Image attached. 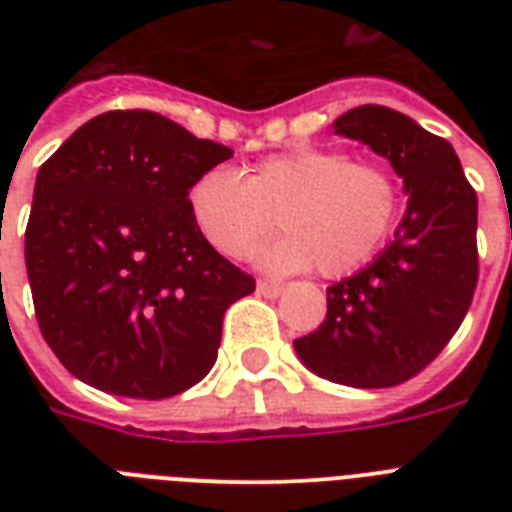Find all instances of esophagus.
I'll list each match as a JSON object with an SVG mask.
<instances>
[{
	"label": "esophagus",
	"instance_id": "34e87169",
	"mask_svg": "<svg viewBox=\"0 0 512 512\" xmlns=\"http://www.w3.org/2000/svg\"><path fill=\"white\" fill-rule=\"evenodd\" d=\"M281 284H276V281H265L260 279L257 281V295H263V297H279L281 295Z\"/></svg>",
	"mask_w": 512,
	"mask_h": 512
}]
</instances>
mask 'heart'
Wrapping results in <instances>:
<instances>
[{
	"mask_svg": "<svg viewBox=\"0 0 512 512\" xmlns=\"http://www.w3.org/2000/svg\"><path fill=\"white\" fill-rule=\"evenodd\" d=\"M201 236L241 260L273 231V268H308L337 279L358 271L388 241L401 212V183L380 162L348 159L337 148L297 146L249 164L244 177L209 170L188 191Z\"/></svg>",
	"mask_w": 512,
	"mask_h": 512,
	"instance_id": "heart-1",
	"label": "heart"
}]
</instances>
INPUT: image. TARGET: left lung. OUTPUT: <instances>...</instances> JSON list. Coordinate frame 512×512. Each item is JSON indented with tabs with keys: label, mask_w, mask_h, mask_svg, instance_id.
Instances as JSON below:
<instances>
[{
	"label": "left lung",
	"mask_w": 512,
	"mask_h": 512,
	"mask_svg": "<svg viewBox=\"0 0 512 512\" xmlns=\"http://www.w3.org/2000/svg\"><path fill=\"white\" fill-rule=\"evenodd\" d=\"M335 132L385 156L409 204L385 252L327 289V316L295 350L324 380L393 388L446 348L473 303L478 196L449 140L393 108H350Z\"/></svg>",
	"instance_id": "obj_1"
}]
</instances>
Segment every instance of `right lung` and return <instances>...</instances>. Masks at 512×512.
<instances>
[{"instance_id": "1", "label": "right lung", "mask_w": 512, "mask_h": 512, "mask_svg": "<svg viewBox=\"0 0 512 512\" xmlns=\"http://www.w3.org/2000/svg\"><path fill=\"white\" fill-rule=\"evenodd\" d=\"M156 111H106L39 167L26 271L42 337L111 396L170 398L207 377L223 316L255 292L193 223L188 191L231 159Z\"/></svg>"}]
</instances>
